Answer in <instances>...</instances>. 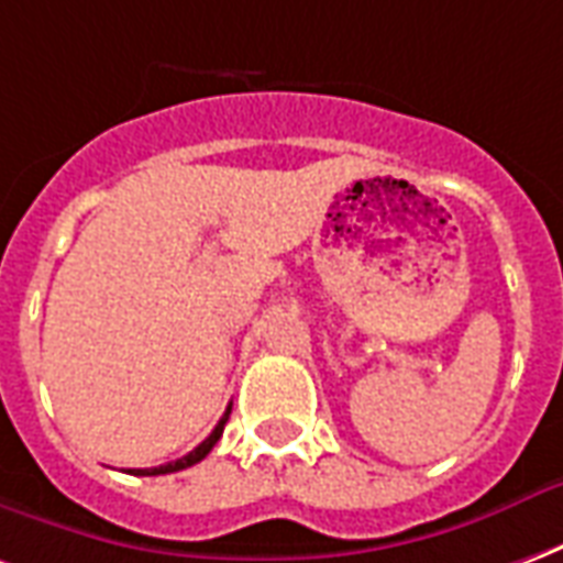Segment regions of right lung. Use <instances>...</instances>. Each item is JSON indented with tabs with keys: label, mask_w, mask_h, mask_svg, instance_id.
<instances>
[{
	"label": "right lung",
	"mask_w": 563,
	"mask_h": 563,
	"mask_svg": "<svg viewBox=\"0 0 563 563\" xmlns=\"http://www.w3.org/2000/svg\"><path fill=\"white\" fill-rule=\"evenodd\" d=\"M229 411H232V406L227 409V415L220 418V423L211 430V435H208L199 448H194V451L187 453V456H181V460L176 462H166V465H157V468H131V474H148V477H154V474H173V472H181V468H190V465H197V462H202L211 453V448L218 444L220 435H223V427H227L229 420Z\"/></svg>",
	"instance_id": "right-lung-1"
}]
</instances>
